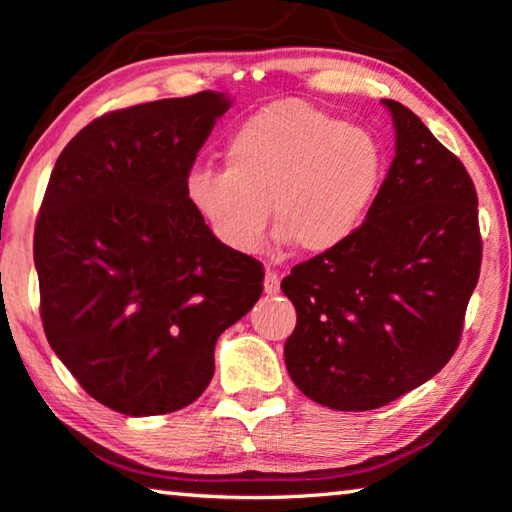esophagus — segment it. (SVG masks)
<instances>
[{
	"mask_svg": "<svg viewBox=\"0 0 512 512\" xmlns=\"http://www.w3.org/2000/svg\"><path fill=\"white\" fill-rule=\"evenodd\" d=\"M264 291L268 293V296H275V293H280V275L271 271V268H268L266 277H264Z\"/></svg>",
	"mask_w": 512,
	"mask_h": 512,
	"instance_id": "esophagus-1",
	"label": "esophagus"
}]
</instances>
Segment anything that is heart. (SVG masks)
I'll use <instances>...</instances> for the list:
<instances>
[{
    "label": "heart",
    "instance_id": "b5f03b06",
    "mask_svg": "<svg viewBox=\"0 0 512 512\" xmlns=\"http://www.w3.org/2000/svg\"><path fill=\"white\" fill-rule=\"evenodd\" d=\"M384 151L375 135L311 103L255 110L225 146V169L189 176V198L225 246L255 253L271 216L277 241L307 255L339 248L379 194Z\"/></svg>",
    "mask_w": 512,
    "mask_h": 512
}]
</instances>
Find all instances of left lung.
Instances as JSON below:
<instances>
[{"mask_svg": "<svg viewBox=\"0 0 512 512\" xmlns=\"http://www.w3.org/2000/svg\"><path fill=\"white\" fill-rule=\"evenodd\" d=\"M384 103L397 149L366 221L282 280L298 314L289 375L336 411L379 409L443 370L481 273L470 173L409 108Z\"/></svg>", "mask_w": 512, "mask_h": 512, "instance_id": "left-lung-1", "label": "left lung"}]
</instances>
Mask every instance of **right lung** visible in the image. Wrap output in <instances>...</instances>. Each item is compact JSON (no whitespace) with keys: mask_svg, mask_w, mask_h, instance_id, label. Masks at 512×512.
<instances>
[{"mask_svg":"<svg viewBox=\"0 0 512 512\" xmlns=\"http://www.w3.org/2000/svg\"><path fill=\"white\" fill-rule=\"evenodd\" d=\"M228 108L198 92L106 112L51 171L33 235L42 327L83 391L117 413L198 400L216 339L262 296L264 266L221 244L187 189Z\"/></svg>","mask_w":512,"mask_h":512,"instance_id":"add662e5","label":"right lung"}]
</instances>
